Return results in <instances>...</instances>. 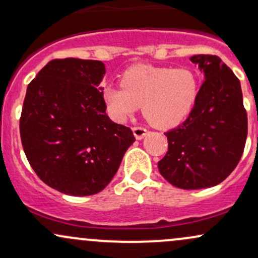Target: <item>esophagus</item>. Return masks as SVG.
I'll return each instance as SVG.
<instances>
[{"label":"esophagus","mask_w":258,"mask_h":258,"mask_svg":"<svg viewBox=\"0 0 258 258\" xmlns=\"http://www.w3.org/2000/svg\"><path fill=\"white\" fill-rule=\"evenodd\" d=\"M132 131H133V135H135V137L137 139L144 138V137H146L147 133H148L147 130L143 128V127H133Z\"/></svg>","instance_id":"34e87169"}]
</instances>
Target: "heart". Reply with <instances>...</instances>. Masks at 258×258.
I'll return each instance as SVG.
<instances>
[{"label": "heart", "instance_id": "heart-1", "mask_svg": "<svg viewBox=\"0 0 258 258\" xmlns=\"http://www.w3.org/2000/svg\"><path fill=\"white\" fill-rule=\"evenodd\" d=\"M121 87L104 88L109 114L125 121L138 110L153 126L161 130L178 126L194 109L200 92L199 75L191 68L137 64L120 78Z\"/></svg>", "mask_w": 258, "mask_h": 258}]
</instances>
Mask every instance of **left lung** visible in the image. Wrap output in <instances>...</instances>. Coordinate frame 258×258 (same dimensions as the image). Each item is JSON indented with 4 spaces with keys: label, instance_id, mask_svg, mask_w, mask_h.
<instances>
[{
    "label": "left lung",
    "instance_id": "1",
    "mask_svg": "<svg viewBox=\"0 0 258 258\" xmlns=\"http://www.w3.org/2000/svg\"><path fill=\"white\" fill-rule=\"evenodd\" d=\"M190 60L205 81L188 119L165 133L168 150L158 162L167 182L186 190L226 179L240 161L247 136L239 79L217 55L198 54Z\"/></svg>",
    "mask_w": 258,
    "mask_h": 258
}]
</instances>
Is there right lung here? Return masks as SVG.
Returning <instances> with one entry per match:
<instances>
[{
    "instance_id": "obj_1",
    "label": "right lung",
    "mask_w": 258,
    "mask_h": 258,
    "mask_svg": "<svg viewBox=\"0 0 258 258\" xmlns=\"http://www.w3.org/2000/svg\"><path fill=\"white\" fill-rule=\"evenodd\" d=\"M99 60L53 59L26 90L19 130L24 153L42 182L60 193H99L136 141L106 115Z\"/></svg>"
}]
</instances>
